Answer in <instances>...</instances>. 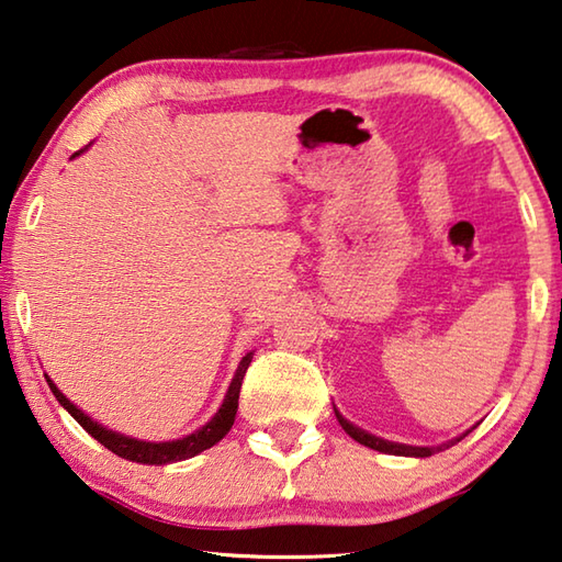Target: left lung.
Here are the masks:
<instances>
[{"label":"left lung","mask_w":562,"mask_h":562,"mask_svg":"<svg viewBox=\"0 0 562 562\" xmlns=\"http://www.w3.org/2000/svg\"><path fill=\"white\" fill-rule=\"evenodd\" d=\"M335 416H337V420H340V426L345 428V432L349 438H355L357 442H362V446H367V448H372V450H379V452H386V454H406V458H430V454H436V452H442L446 448H450V446H454V442L458 440H452V442H442V446H436V448H413V446H398V442H389V440H381V438H376V436H369V432H364L362 428H355L352 423H347L340 413L335 411Z\"/></svg>","instance_id":"1"}]
</instances>
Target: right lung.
Instances as JSON below:
<instances>
[{"label": "right lung", "instance_id": "obj_1", "mask_svg": "<svg viewBox=\"0 0 562 562\" xmlns=\"http://www.w3.org/2000/svg\"><path fill=\"white\" fill-rule=\"evenodd\" d=\"M82 151V149H80ZM78 151V154H80ZM251 355L249 352L247 357H241L239 362V369L235 379H232L229 384V391L225 401H222L220 411L213 416V420L205 423L203 428L190 432V436L181 438V440H171V442H144V440H134V438H126V436H120V432L114 430H108L102 428L94 423L92 418L85 416V413L80 408H76L70 404V401L60 394L58 386L53 384L50 379L48 386L53 391V396L58 398V404L66 408L72 418H76L80 426L90 432V436L102 442L104 448L112 450L114 454H120V458L124 460H132V462H142V464H168V462H178V460H188V458H195L198 452H203L207 448H213L215 442H220L222 438L227 436L232 423H235V416H237V406H239V389H241V379H245L247 374V367L251 362Z\"/></svg>", "mask_w": 562, "mask_h": 562}]
</instances>
